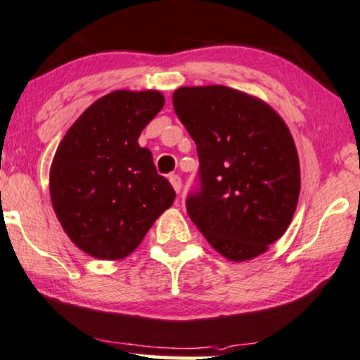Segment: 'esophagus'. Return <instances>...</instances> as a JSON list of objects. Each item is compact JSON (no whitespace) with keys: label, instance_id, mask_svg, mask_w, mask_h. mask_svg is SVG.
<instances>
[{"label":"esophagus","instance_id":"1","mask_svg":"<svg viewBox=\"0 0 360 360\" xmlns=\"http://www.w3.org/2000/svg\"><path fill=\"white\" fill-rule=\"evenodd\" d=\"M169 183L172 184V188H174L176 193H179L181 186H183V181H181V177L177 174H169Z\"/></svg>","mask_w":360,"mask_h":360}]
</instances>
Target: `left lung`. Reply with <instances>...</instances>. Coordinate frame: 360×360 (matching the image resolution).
I'll list each match as a JSON object with an SVG mask.
<instances>
[{
    "mask_svg": "<svg viewBox=\"0 0 360 360\" xmlns=\"http://www.w3.org/2000/svg\"><path fill=\"white\" fill-rule=\"evenodd\" d=\"M172 104L198 148L191 221L229 261L266 252L289 227L301 191L289 127L269 104L226 86L179 88Z\"/></svg>",
    "mask_w": 360,
    "mask_h": 360,
    "instance_id": "1",
    "label": "left lung"
}]
</instances>
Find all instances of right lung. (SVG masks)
<instances>
[{
  "label": "right lung",
  "instance_id": "right-lung-1",
  "mask_svg": "<svg viewBox=\"0 0 360 360\" xmlns=\"http://www.w3.org/2000/svg\"><path fill=\"white\" fill-rule=\"evenodd\" d=\"M162 106L159 91H112L76 120L54 154V212L89 256H129L174 201V189L158 174L151 151L138 143Z\"/></svg>",
  "mask_w": 360,
  "mask_h": 360
}]
</instances>
